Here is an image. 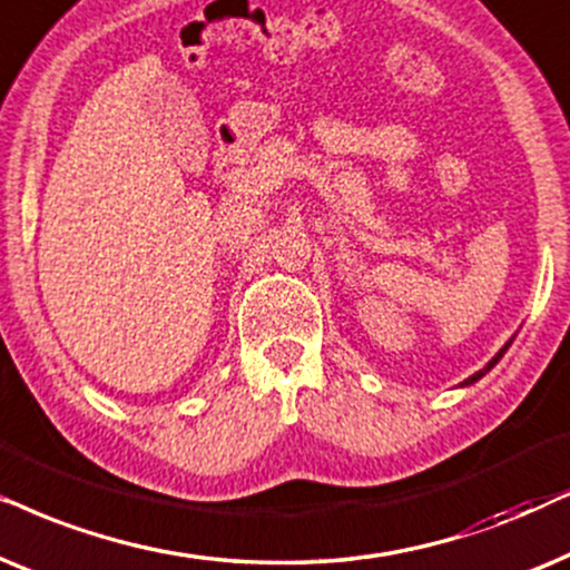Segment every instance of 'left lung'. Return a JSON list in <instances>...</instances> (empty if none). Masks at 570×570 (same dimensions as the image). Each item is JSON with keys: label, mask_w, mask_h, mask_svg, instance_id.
Instances as JSON below:
<instances>
[{"label": "left lung", "mask_w": 570, "mask_h": 570, "mask_svg": "<svg viewBox=\"0 0 570 570\" xmlns=\"http://www.w3.org/2000/svg\"><path fill=\"white\" fill-rule=\"evenodd\" d=\"M508 344H511V341H508ZM508 344H505L503 348H500V352H498L495 356H492V360H490V364H488V367H484V370H482V373H476V375H472V377H469V381H464V385H469V383H474V381H480V377H482L484 373H488V370H490V367H495V362L500 360V356H503V354H505V348H508Z\"/></svg>", "instance_id": "left-lung-1"}]
</instances>
